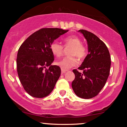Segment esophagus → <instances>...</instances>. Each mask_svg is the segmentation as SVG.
<instances>
[{
    "label": "esophagus",
    "mask_w": 127,
    "mask_h": 127,
    "mask_svg": "<svg viewBox=\"0 0 127 127\" xmlns=\"http://www.w3.org/2000/svg\"><path fill=\"white\" fill-rule=\"evenodd\" d=\"M66 71H67V70H64V69H61V72H62V74L65 73V72H66Z\"/></svg>",
    "instance_id": "esophagus-1"
}]
</instances>
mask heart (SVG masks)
<instances>
[{"label": "heart", "instance_id": "b5f03b06", "mask_svg": "<svg viewBox=\"0 0 127 127\" xmlns=\"http://www.w3.org/2000/svg\"><path fill=\"white\" fill-rule=\"evenodd\" d=\"M64 46L71 47L68 50V56L62 59L57 61L56 65L62 69L67 70L78 63V59H83L86 56L87 51L85 46L82 44V41L76 36H70L64 39ZM50 50L52 54L56 57L62 56L64 47L57 41H54L50 45Z\"/></svg>", "mask_w": 127, "mask_h": 127}]
</instances>
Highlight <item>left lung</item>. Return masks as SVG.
<instances>
[{"label": "left lung", "instance_id": "left-lung-1", "mask_svg": "<svg viewBox=\"0 0 127 127\" xmlns=\"http://www.w3.org/2000/svg\"><path fill=\"white\" fill-rule=\"evenodd\" d=\"M88 45L87 56L78 69H73L72 82L74 93L80 98L89 99L96 96L106 85L110 74L111 58L106 45L95 34L80 29Z\"/></svg>", "mask_w": 127, "mask_h": 127}]
</instances>
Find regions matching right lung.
<instances>
[{"instance_id": "right-lung-1", "label": "right lung", "mask_w": 127, "mask_h": 127, "mask_svg": "<svg viewBox=\"0 0 127 127\" xmlns=\"http://www.w3.org/2000/svg\"><path fill=\"white\" fill-rule=\"evenodd\" d=\"M68 31L42 28L30 35L20 47L17 58L18 77L24 89L33 97H45L53 90L61 70L59 66L51 65L55 57L50 45Z\"/></svg>"}]
</instances>
